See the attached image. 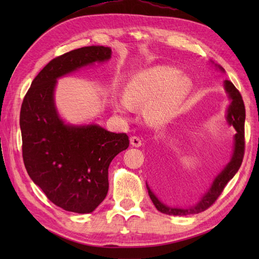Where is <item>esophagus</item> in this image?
<instances>
[{
  "label": "esophagus",
  "instance_id": "1",
  "mask_svg": "<svg viewBox=\"0 0 259 259\" xmlns=\"http://www.w3.org/2000/svg\"><path fill=\"white\" fill-rule=\"evenodd\" d=\"M130 144L133 145L134 147H141L142 145V140H141V138H139V137H137V136H134V137H131L130 138Z\"/></svg>",
  "mask_w": 259,
  "mask_h": 259
}]
</instances>
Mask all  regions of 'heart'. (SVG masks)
Masks as SVG:
<instances>
[{
	"label": "heart",
	"mask_w": 259,
	"mask_h": 259,
	"mask_svg": "<svg viewBox=\"0 0 259 259\" xmlns=\"http://www.w3.org/2000/svg\"><path fill=\"white\" fill-rule=\"evenodd\" d=\"M191 89V81L179 71L167 65H158L135 75L125 90V101H119L120 112L131 107L147 106V117L162 122L177 111Z\"/></svg>",
	"instance_id": "b5f03b06"
}]
</instances>
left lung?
<instances>
[{"mask_svg":"<svg viewBox=\"0 0 259 259\" xmlns=\"http://www.w3.org/2000/svg\"><path fill=\"white\" fill-rule=\"evenodd\" d=\"M225 88H226L229 98L233 100L232 104L228 108L227 120L237 131V134L235 135V146L232 160L213 180L210 189L201 198L200 201L197 205L189 208H174L163 203L162 199H166L170 190H174L176 178L172 172L163 168L156 167L152 175L153 191H151L148 185L147 189L153 205L156 206L159 211L167 214H172V216H187V214H195L205 211L218 199V197L222 195L228 181L234 177L240 168L245 153V104L240 92L233 84V82L228 80L225 81Z\"/></svg>","mask_w":259,"mask_h":259,"instance_id":"obj_1","label":"left lung"}]
</instances>
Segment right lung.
<instances>
[{
    "label": "right lung",
    "instance_id": "obj_1",
    "mask_svg": "<svg viewBox=\"0 0 259 259\" xmlns=\"http://www.w3.org/2000/svg\"><path fill=\"white\" fill-rule=\"evenodd\" d=\"M110 57L109 48L92 46L54 58L32 81L22 102L26 171L49 200L67 211L92 212L103 201L109 189V164L129 147V137L96 124H64L54 107V87L59 76Z\"/></svg>",
    "mask_w": 259,
    "mask_h": 259
}]
</instances>
